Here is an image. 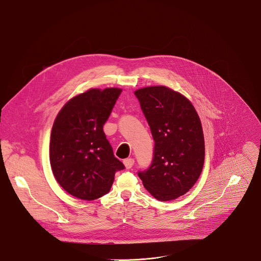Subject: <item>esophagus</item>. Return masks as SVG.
<instances>
[{
	"label": "esophagus",
	"instance_id": "1",
	"mask_svg": "<svg viewBox=\"0 0 261 261\" xmlns=\"http://www.w3.org/2000/svg\"><path fill=\"white\" fill-rule=\"evenodd\" d=\"M123 163H124V165H125V167L127 169H131L133 167L135 161H134V159H132V158H127V159L123 161Z\"/></svg>",
	"mask_w": 261,
	"mask_h": 261
}]
</instances>
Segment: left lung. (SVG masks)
Listing matches in <instances>:
<instances>
[{"mask_svg": "<svg viewBox=\"0 0 261 261\" xmlns=\"http://www.w3.org/2000/svg\"><path fill=\"white\" fill-rule=\"evenodd\" d=\"M154 139L153 159L138 176L159 201L185 195L201 175L204 140L201 120L193 104L166 86L135 91Z\"/></svg>", "mask_w": 261, "mask_h": 261, "instance_id": "8db88e82", "label": "left lung"}]
</instances>
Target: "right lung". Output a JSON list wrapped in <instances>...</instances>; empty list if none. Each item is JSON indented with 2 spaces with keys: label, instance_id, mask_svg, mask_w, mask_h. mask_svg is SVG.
<instances>
[{
  "label": "right lung",
  "instance_id": "obj_1",
  "mask_svg": "<svg viewBox=\"0 0 261 261\" xmlns=\"http://www.w3.org/2000/svg\"><path fill=\"white\" fill-rule=\"evenodd\" d=\"M121 92L119 88L90 89L68 101L56 118L50 166L59 184L73 197L100 198L110 191L115 173L125 169L103 131Z\"/></svg>",
  "mask_w": 261,
  "mask_h": 261
}]
</instances>
